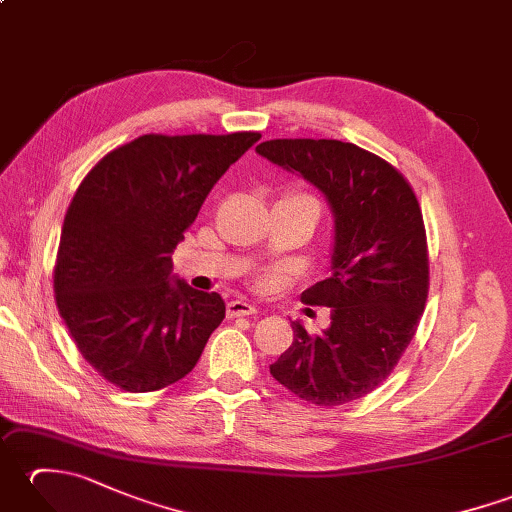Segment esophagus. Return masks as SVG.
<instances>
[{"mask_svg":"<svg viewBox=\"0 0 512 512\" xmlns=\"http://www.w3.org/2000/svg\"><path fill=\"white\" fill-rule=\"evenodd\" d=\"M226 314H228V317H231V319H235V317H250V314H257V308L253 306V303L235 299V301H228Z\"/></svg>","mask_w":512,"mask_h":512,"instance_id":"esophagus-1","label":"esophagus"}]
</instances>
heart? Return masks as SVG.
I'll return each instance as SVG.
<instances>
[{
	"instance_id": "b5f03b06",
	"label": "heart",
	"mask_w": 512,
	"mask_h": 512,
	"mask_svg": "<svg viewBox=\"0 0 512 512\" xmlns=\"http://www.w3.org/2000/svg\"><path fill=\"white\" fill-rule=\"evenodd\" d=\"M295 198H306V200H312L310 195H306V193H295ZM314 202V200H312Z\"/></svg>"
}]
</instances>
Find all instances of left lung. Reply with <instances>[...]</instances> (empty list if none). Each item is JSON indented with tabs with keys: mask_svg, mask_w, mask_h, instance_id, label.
<instances>
[{
	"mask_svg": "<svg viewBox=\"0 0 512 512\" xmlns=\"http://www.w3.org/2000/svg\"><path fill=\"white\" fill-rule=\"evenodd\" d=\"M257 154L314 184L334 215L328 279L301 295L330 308V328L295 339L270 374L317 407L354 402L391 374L418 330L429 292L422 211L411 184L376 154L341 140L277 138Z\"/></svg>",
	"mask_w": 512,
	"mask_h": 512,
	"instance_id": "8db88e82",
	"label": "left lung"
}]
</instances>
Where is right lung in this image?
<instances>
[{
    "instance_id": "obj_1",
    "label": "right lung",
    "mask_w": 512,
    "mask_h": 512,
    "mask_svg": "<svg viewBox=\"0 0 512 512\" xmlns=\"http://www.w3.org/2000/svg\"><path fill=\"white\" fill-rule=\"evenodd\" d=\"M262 134H145L101 158L65 213L54 295L107 383L145 394L198 363L226 306L171 275V253L226 169Z\"/></svg>"
}]
</instances>
